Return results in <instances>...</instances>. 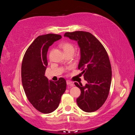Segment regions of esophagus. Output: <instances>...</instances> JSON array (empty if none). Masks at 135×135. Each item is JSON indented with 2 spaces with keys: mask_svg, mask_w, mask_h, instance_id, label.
<instances>
[{
  "mask_svg": "<svg viewBox=\"0 0 135 135\" xmlns=\"http://www.w3.org/2000/svg\"><path fill=\"white\" fill-rule=\"evenodd\" d=\"M67 85H71V86H73V82L70 80H67Z\"/></svg>",
  "mask_w": 135,
  "mask_h": 135,
  "instance_id": "obj_1",
  "label": "esophagus"
}]
</instances>
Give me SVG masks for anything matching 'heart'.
Listing matches in <instances>:
<instances>
[{
    "mask_svg": "<svg viewBox=\"0 0 135 135\" xmlns=\"http://www.w3.org/2000/svg\"><path fill=\"white\" fill-rule=\"evenodd\" d=\"M61 48L65 54L68 53H74L75 47L73 43L70 42H65L61 45Z\"/></svg>",
    "mask_w": 135,
    "mask_h": 135,
    "instance_id": "1",
    "label": "heart"
}]
</instances>
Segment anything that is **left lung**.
I'll use <instances>...</instances> for the list:
<instances>
[{
    "label": "left lung",
    "instance_id": "1",
    "mask_svg": "<svg viewBox=\"0 0 135 135\" xmlns=\"http://www.w3.org/2000/svg\"><path fill=\"white\" fill-rule=\"evenodd\" d=\"M64 36L77 41L81 53L78 68L88 81L85 86L74 83L81 90L77 104L84 111L94 112L103 105L110 89L112 71L108 55L102 43L89 32H67Z\"/></svg>",
    "mask_w": 135,
    "mask_h": 135
}]
</instances>
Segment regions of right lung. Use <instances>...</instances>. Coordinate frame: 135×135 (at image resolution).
I'll use <instances>...</instances> for the list:
<instances>
[{"instance_id":"obj_1","label":"right lung","mask_w":135,"mask_h":135,"mask_svg":"<svg viewBox=\"0 0 135 135\" xmlns=\"http://www.w3.org/2000/svg\"><path fill=\"white\" fill-rule=\"evenodd\" d=\"M61 38V35L55 34L38 36L27 49L22 59L21 79L25 93L32 105L42 113H51L58 108L67 87L62 77L52 81L45 76L49 47Z\"/></svg>"}]
</instances>
